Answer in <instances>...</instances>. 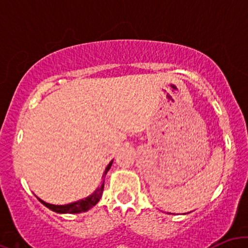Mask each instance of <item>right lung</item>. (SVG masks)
<instances>
[{
	"label": "right lung",
	"instance_id": "add662e5",
	"mask_svg": "<svg viewBox=\"0 0 248 248\" xmlns=\"http://www.w3.org/2000/svg\"><path fill=\"white\" fill-rule=\"evenodd\" d=\"M112 163H113V161H110L106 169H105L104 176H102V177H105V176H106L107 171L110 169V167H112ZM104 186H105V178H104V181H102L101 186L96 187V190L92 193V195H90L88 197L84 198V199H80V201H77V202H75V203L66 204V205H53V204L45 203V202L42 201V199H39V198L38 199L43 205H45L47 209L52 210V211H55L57 213H81V212L88 211L90 209H92V207L94 206L99 201H100V198L102 196V191H104Z\"/></svg>",
	"mask_w": 248,
	"mask_h": 248
}]
</instances>
